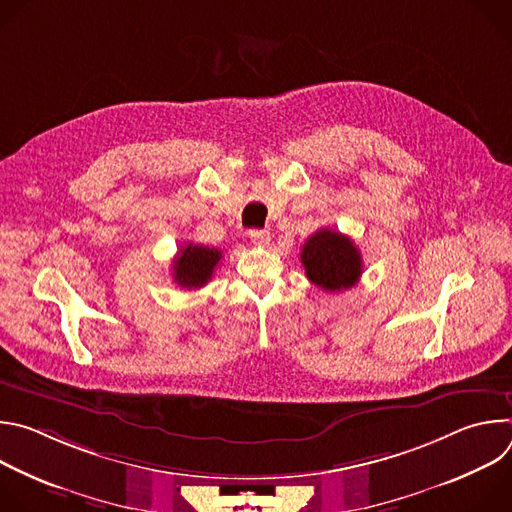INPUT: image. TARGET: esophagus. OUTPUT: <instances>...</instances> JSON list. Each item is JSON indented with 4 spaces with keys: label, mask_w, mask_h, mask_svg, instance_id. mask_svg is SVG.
Masks as SVG:
<instances>
[{
    "label": "esophagus",
    "mask_w": 512,
    "mask_h": 512,
    "mask_svg": "<svg viewBox=\"0 0 512 512\" xmlns=\"http://www.w3.org/2000/svg\"><path fill=\"white\" fill-rule=\"evenodd\" d=\"M249 239H251V243H253V245L265 247V245H269V241H271V235H269V231H259V229H253V231H249Z\"/></svg>",
    "instance_id": "esophagus-1"
}]
</instances>
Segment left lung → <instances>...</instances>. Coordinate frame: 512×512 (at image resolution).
Returning a JSON list of instances; mask_svg holds the SVG:
<instances>
[{
  "label": "left lung",
  "instance_id": "8db88e82",
  "mask_svg": "<svg viewBox=\"0 0 512 512\" xmlns=\"http://www.w3.org/2000/svg\"><path fill=\"white\" fill-rule=\"evenodd\" d=\"M302 265L312 283L324 291H342L358 283L362 257L350 237L318 229L302 247Z\"/></svg>",
  "mask_w": 512,
  "mask_h": 512
}]
</instances>
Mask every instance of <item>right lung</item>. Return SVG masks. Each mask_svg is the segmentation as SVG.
Listing matches in <instances>:
<instances>
[{
    "instance_id": "1",
    "label": "right lung",
    "mask_w": 512,
    "mask_h": 512,
    "mask_svg": "<svg viewBox=\"0 0 512 512\" xmlns=\"http://www.w3.org/2000/svg\"><path fill=\"white\" fill-rule=\"evenodd\" d=\"M223 253L214 247L184 243L174 257L172 277L180 287L196 289L210 281L214 269L221 263Z\"/></svg>"
}]
</instances>
